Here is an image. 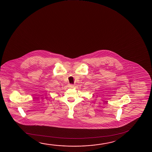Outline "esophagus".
Listing matches in <instances>:
<instances>
[{"label":"esophagus","instance_id":"1","mask_svg":"<svg viewBox=\"0 0 152 152\" xmlns=\"http://www.w3.org/2000/svg\"><path fill=\"white\" fill-rule=\"evenodd\" d=\"M68 86H69V87L70 88H72V87H74V85L72 84H69V85H68Z\"/></svg>","mask_w":152,"mask_h":152}]
</instances>
